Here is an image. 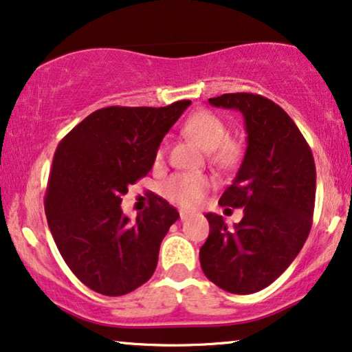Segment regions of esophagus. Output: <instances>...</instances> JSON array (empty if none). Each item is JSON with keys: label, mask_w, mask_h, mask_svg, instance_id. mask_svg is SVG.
Here are the masks:
<instances>
[{"label": "esophagus", "mask_w": 352, "mask_h": 352, "mask_svg": "<svg viewBox=\"0 0 352 352\" xmlns=\"http://www.w3.org/2000/svg\"><path fill=\"white\" fill-rule=\"evenodd\" d=\"M191 215V212H188V210H185V209H180V219L182 220H186Z\"/></svg>", "instance_id": "1"}]
</instances>
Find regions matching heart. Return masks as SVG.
<instances>
[{
    "label": "heart",
    "mask_w": 352,
    "mask_h": 352,
    "mask_svg": "<svg viewBox=\"0 0 352 352\" xmlns=\"http://www.w3.org/2000/svg\"><path fill=\"white\" fill-rule=\"evenodd\" d=\"M185 133L196 140L209 151V159L220 167H230L241 156V146L228 137V127L222 117L210 111H196L185 120ZM164 146L157 149V157H162ZM209 180L198 173H175L162 185V195L172 203L195 208L201 203Z\"/></svg>",
    "instance_id": "obj_1"
}]
</instances>
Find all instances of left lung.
<instances>
[{"mask_svg": "<svg viewBox=\"0 0 352 352\" xmlns=\"http://www.w3.org/2000/svg\"><path fill=\"white\" fill-rule=\"evenodd\" d=\"M209 102L245 117V159L219 199L223 208H243L245 215L228 228L222 215L206 214L209 236L199 250L201 269L225 292L251 294L275 282L307 240L316 162L292 117L269 98L225 93Z\"/></svg>", "mask_w": 352, "mask_h": 352, "instance_id": "obj_1", "label": "left lung"}]
</instances>
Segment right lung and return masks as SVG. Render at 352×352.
I'll return each instance as SVG.
<instances>
[{
    "instance_id": "add662e5",
    "label": "right lung",
    "mask_w": 352,
    "mask_h": 352,
    "mask_svg": "<svg viewBox=\"0 0 352 352\" xmlns=\"http://www.w3.org/2000/svg\"><path fill=\"white\" fill-rule=\"evenodd\" d=\"M190 104L102 107L56 148L46 219L65 264L93 292L122 296L156 270L159 246L179 212L153 195L149 208L130 222L120 209L122 195L151 170L164 135Z\"/></svg>"
}]
</instances>
